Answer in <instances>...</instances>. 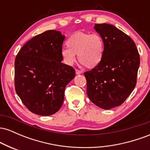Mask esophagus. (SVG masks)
I'll use <instances>...</instances> for the list:
<instances>
[{
	"label": "esophagus",
	"instance_id": "obj_1",
	"mask_svg": "<svg viewBox=\"0 0 150 150\" xmlns=\"http://www.w3.org/2000/svg\"><path fill=\"white\" fill-rule=\"evenodd\" d=\"M75 73H76V75H80V74L82 73V71L79 70H75Z\"/></svg>",
	"mask_w": 150,
	"mask_h": 150
}]
</instances>
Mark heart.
I'll return each mask as SVG.
<instances>
[{
  "label": "heart",
  "instance_id": "1",
  "mask_svg": "<svg viewBox=\"0 0 150 150\" xmlns=\"http://www.w3.org/2000/svg\"><path fill=\"white\" fill-rule=\"evenodd\" d=\"M67 48L61 51V57L65 64L73 65L76 61L86 68H94L101 63L104 55V42L101 36L83 32H77L67 39Z\"/></svg>",
  "mask_w": 150,
  "mask_h": 150
}]
</instances>
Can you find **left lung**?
Masks as SVG:
<instances>
[{
    "label": "left lung",
    "instance_id": "left-lung-1",
    "mask_svg": "<svg viewBox=\"0 0 150 150\" xmlns=\"http://www.w3.org/2000/svg\"><path fill=\"white\" fill-rule=\"evenodd\" d=\"M94 30L104 42L101 63L84 73L87 94L91 101L103 109L124 102L136 85L140 56L130 37L109 24H95Z\"/></svg>",
    "mask_w": 150,
    "mask_h": 150
}]
</instances>
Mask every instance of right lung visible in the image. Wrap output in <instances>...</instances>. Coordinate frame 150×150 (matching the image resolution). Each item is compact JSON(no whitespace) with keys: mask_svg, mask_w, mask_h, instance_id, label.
Here are the masks:
<instances>
[{"mask_svg":"<svg viewBox=\"0 0 150 150\" xmlns=\"http://www.w3.org/2000/svg\"><path fill=\"white\" fill-rule=\"evenodd\" d=\"M65 37L60 31H46L26 43L15 58V91L35 114L57 112L64 100L65 87L75 76L73 67L61 63Z\"/></svg>","mask_w":150,"mask_h":150,"instance_id":"obj_1","label":"right lung"}]
</instances>
